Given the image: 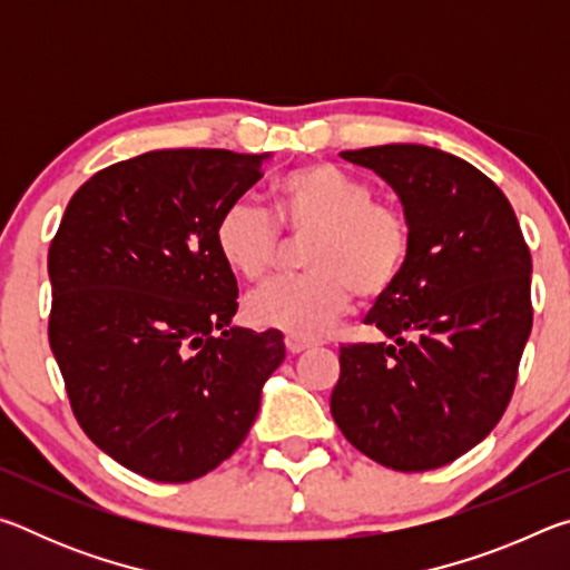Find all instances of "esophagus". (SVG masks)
Instances as JSON below:
<instances>
[{
  "mask_svg": "<svg viewBox=\"0 0 570 570\" xmlns=\"http://www.w3.org/2000/svg\"><path fill=\"white\" fill-rule=\"evenodd\" d=\"M308 346H314L312 340H302V336H292V334L286 336V350L292 354L304 352V350H308Z\"/></svg>",
  "mask_w": 570,
  "mask_h": 570,
  "instance_id": "esophagus-1",
  "label": "esophagus"
}]
</instances>
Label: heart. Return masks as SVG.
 Segmentation results:
<instances>
[{"instance_id": "obj_1", "label": "heart", "mask_w": 570, "mask_h": 570, "mask_svg": "<svg viewBox=\"0 0 570 570\" xmlns=\"http://www.w3.org/2000/svg\"><path fill=\"white\" fill-rule=\"evenodd\" d=\"M276 218L292 238H308L302 250L306 276L268 284L246 298V320L314 340L346 314L354 294L377 298L397 284L407 264L412 234L402 210L372 200L366 180L332 163H308L274 186ZM216 250L230 272L262 282L282 256V234L266 208L234 200L216 220Z\"/></svg>"}]
</instances>
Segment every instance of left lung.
I'll return each mask as SVG.
<instances>
[{
  "label": "left lung",
  "instance_id": "left-lung-1",
  "mask_svg": "<svg viewBox=\"0 0 570 570\" xmlns=\"http://www.w3.org/2000/svg\"><path fill=\"white\" fill-rule=\"evenodd\" d=\"M340 156L397 193L412 246L364 316L384 340L340 350L332 417L380 465L435 470L508 407L533 326L530 250L503 190L468 160L414 142Z\"/></svg>",
  "mask_w": 570,
  "mask_h": 570
}]
</instances>
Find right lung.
I'll use <instances>...</instances> for the list:
<instances>
[{
	"label": "right lung",
	"instance_id": "right-lung-1",
	"mask_svg": "<svg viewBox=\"0 0 570 570\" xmlns=\"http://www.w3.org/2000/svg\"><path fill=\"white\" fill-rule=\"evenodd\" d=\"M272 153L153 150L82 183L52 238L50 346L80 428L156 482H188L248 435L284 334L230 324L214 228Z\"/></svg>",
	"mask_w": 570,
	"mask_h": 570
}]
</instances>
